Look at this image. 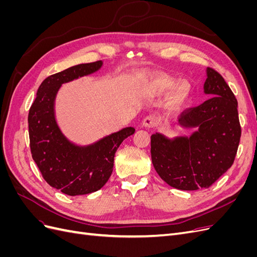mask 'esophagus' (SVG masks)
<instances>
[{
	"label": "esophagus",
	"mask_w": 257,
	"mask_h": 257,
	"mask_svg": "<svg viewBox=\"0 0 257 257\" xmlns=\"http://www.w3.org/2000/svg\"><path fill=\"white\" fill-rule=\"evenodd\" d=\"M158 123H159L158 116L154 114H150V115H147L146 118H144V120L142 121V126L146 128H150V127H154Z\"/></svg>",
	"instance_id": "esophagus-1"
}]
</instances>
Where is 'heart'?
<instances>
[{"label": "heart", "mask_w": 257, "mask_h": 257, "mask_svg": "<svg viewBox=\"0 0 257 257\" xmlns=\"http://www.w3.org/2000/svg\"><path fill=\"white\" fill-rule=\"evenodd\" d=\"M176 85H177V80L170 78V77H167V76H162L152 80L150 82L149 88L153 93H155V94H165V93L173 89ZM190 93H191V85L189 82L183 81L181 83H179L177 87L173 91L172 95H170V98H169L170 105L174 107L181 106L190 96Z\"/></svg>", "instance_id": "heart-1"}]
</instances>
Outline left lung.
Here are the masks:
<instances>
[{"instance_id":"8db88e82","label":"left lung","mask_w":257,"mask_h":257,"mask_svg":"<svg viewBox=\"0 0 257 257\" xmlns=\"http://www.w3.org/2000/svg\"><path fill=\"white\" fill-rule=\"evenodd\" d=\"M204 93L210 97L182 112L177 125L192 134L151 136L154 169L168 185L178 190L208 189L234 163L241 127L238 103L228 84L214 69H206Z\"/></svg>"}]
</instances>
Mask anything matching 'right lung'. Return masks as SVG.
Segmentation results:
<instances>
[{
	"label": "right lung",
	"mask_w": 257,
	"mask_h": 257,
	"mask_svg": "<svg viewBox=\"0 0 257 257\" xmlns=\"http://www.w3.org/2000/svg\"><path fill=\"white\" fill-rule=\"evenodd\" d=\"M102 66L103 61H97L47 77L38 88L29 111L32 158L46 182L69 196L102 189L112 173L116 149L135 132L133 126H127L92 144L78 145L69 141L60 128L56 99L62 84L94 74Z\"/></svg>",
	"instance_id": "right-lung-1"
}]
</instances>
